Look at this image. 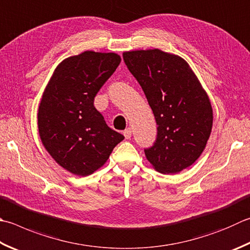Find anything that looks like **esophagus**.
<instances>
[{"label": "esophagus", "instance_id": "1", "mask_svg": "<svg viewBox=\"0 0 250 250\" xmlns=\"http://www.w3.org/2000/svg\"><path fill=\"white\" fill-rule=\"evenodd\" d=\"M123 134H124L126 139H129V138L131 137V134H133V130H131L130 127H128V128H126V129L123 131Z\"/></svg>", "mask_w": 250, "mask_h": 250}]
</instances>
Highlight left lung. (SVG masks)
Instances as JSON below:
<instances>
[{
  "instance_id": "obj_1",
  "label": "left lung",
  "mask_w": 250,
  "mask_h": 250,
  "mask_svg": "<svg viewBox=\"0 0 250 250\" xmlns=\"http://www.w3.org/2000/svg\"><path fill=\"white\" fill-rule=\"evenodd\" d=\"M123 59L158 125L146 157L160 173H180L200 157L210 137L213 113L209 98L180 56L154 49L125 52Z\"/></svg>"
}]
</instances>
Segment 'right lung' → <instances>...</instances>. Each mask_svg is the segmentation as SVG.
Listing matches in <instances>:
<instances>
[{
  "label": "right lung",
  "instance_id": "1",
  "mask_svg": "<svg viewBox=\"0 0 250 250\" xmlns=\"http://www.w3.org/2000/svg\"><path fill=\"white\" fill-rule=\"evenodd\" d=\"M120 63L115 53L86 51L70 56L56 67L42 96L38 112L42 144L61 167L75 175L97 171L124 139L93 105Z\"/></svg>",
  "mask_w": 250,
  "mask_h": 250
}]
</instances>
